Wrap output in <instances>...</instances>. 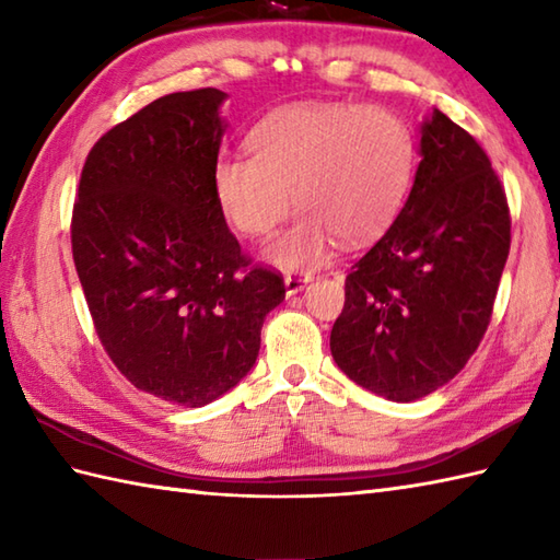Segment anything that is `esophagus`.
<instances>
[{
	"instance_id": "obj_1",
	"label": "esophagus",
	"mask_w": 560,
	"mask_h": 560,
	"mask_svg": "<svg viewBox=\"0 0 560 560\" xmlns=\"http://www.w3.org/2000/svg\"><path fill=\"white\" fill-rule=\"evenodd\" d=\"M313 277L307 271H293V273H287V279H283V287H287L289 295H295L299 291H303V287Z\"/></svg>"
}]
</instances>
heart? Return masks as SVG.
I'll return each instance as SVG.
<instances>
[{
  "instance_id": "heart-1",
  "label": "heart",
  "mask_w": 560,
  "mask_h": 560,
  "mask_svg": "<svg viewBox=\"0 0 560 560\" xmlns=\"http://www.w3.org/2000/svg\"><path fill=\"white\" fill-rule=\"evenodd\" d=\"M247 147L253 153L213 165V197L247 237L269 235L299 201L305 217L267 247V259L283 269L323 259L335 237L343 245L375 241L413 185L411 127L375 105H289L257 122Z\"/></svg>"
}]
</instances>
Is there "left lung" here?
I'll use <instances>...</instances> for the list:
<instances>
[{
	"label": "left lung",
	"instance_id": "8db88e82",
	"mask_svg": "<svg viewBox=\"0 0 560 560\" xmlns=\"http://www.w3.org/2000/svg\"><path fill=\"white\" fill-rule=\"evenodd\" d=\"M508 253L510 209L489 156L433 110L407 205L347 277L329 337L337 365L392 401L443 387L489 329Z\"/></svg>",
	"mask_w": 560,
	"mask_h": 560
}]
</instances>
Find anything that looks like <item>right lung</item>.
<instances>
[{
    "label": "right lung",
    "mask_w": 560,
    "mask_h": 560,
    "mask_svg": "<svg viewBox=\"0 0 560 560\" xmlns=\"http://www.w3.org/2000/svg\"><path fill=\"white\" fill-rule=\"evenodd\" d=\"M225 93H168L105 132L83 163L71 255L103 349L129 383L205 407L255 365L287 295L213 197Z\"/></svg>",
    "instance_id": "1"
}]
</instances>
